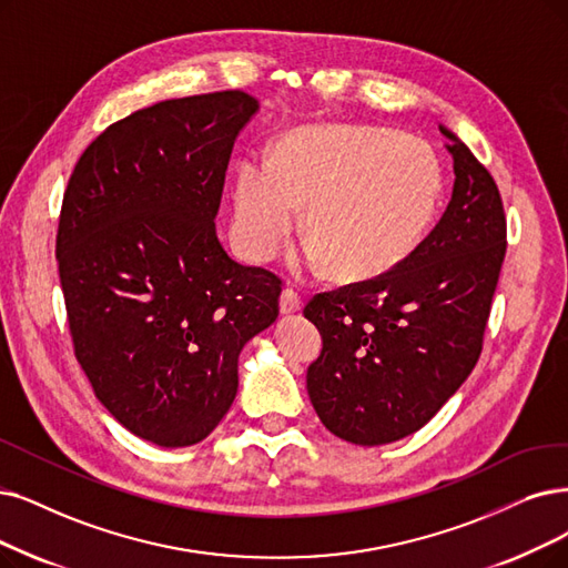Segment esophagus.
Here are the masks:
<instances>
[{
	"label": "esophagus",
	"instance_id": "1",
	"mask_svg": "<svg viewBox=\"0 0 568 568\" xmlns=\"http://www.w3.org/2000/svg\"><path fill=\"white\" fill-rule=\"evenodd\" d=\"M303 307V298L296 288H284L280 296V312L282 314H293Z\"/></svg>",
	"mask_w": 568,
	"mask_h": 568
}]
</instances>
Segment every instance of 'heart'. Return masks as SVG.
<instances>
[{"label":"heart","instance_id":"b5f03b06","mask_svg":"<svg viewBox=\"0 0 568 568\" xmlns=\"http://www.w3.org/2000/svg\"><path fill=\"white\" fill-rule=\"evenodd\" d=\"M443 172L415 134L379 125H305L280 140L272 165L246 158L233 184V235L244 258L265 263L296 231L307 261L335 277L368 280L419 244L436 214Z\"/></svg>","mask_w":568,"mask_h":568}]
</instances>
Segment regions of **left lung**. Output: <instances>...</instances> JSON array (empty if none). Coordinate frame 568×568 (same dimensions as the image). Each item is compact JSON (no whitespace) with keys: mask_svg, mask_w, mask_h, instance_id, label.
<instances>
[{"mask_svg":"<svg viewBox=\"0 0 568 568\" xmlns=\"http://www.w3.org/2000/svg\"><path fill=\"white\" fill-rule=\"evenodd\" d=\"M452 200L410 254L377 277L316 293L305 316L324 349L307 368L316 415L337 438L387 445L415 434L480 358L506 258L494 176L449 130Z\"/></svg>","mask_w":568,"mask_h":568,"instance_id":"left-lung-1","label":"left lung"}]
</instances>
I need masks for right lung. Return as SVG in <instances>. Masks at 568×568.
Instances as JSON below:
<instances>
[{"label":"right lung","instance_id":"1","mask_svg":"<svg viewBox=\"0 0 568 568\" xmlns=\"http://www.w3.org/2000/svg\"><path fill=\"white\" fill-rule=\"evenodd\" d=\"M244 90L165 100L111 123L64 189L55 235L74 356L106 410L161 447L207 438L282 280L223 252L214 216Z\"/></svg>","mask_w":568,"mask_h":568}]
</instances>
